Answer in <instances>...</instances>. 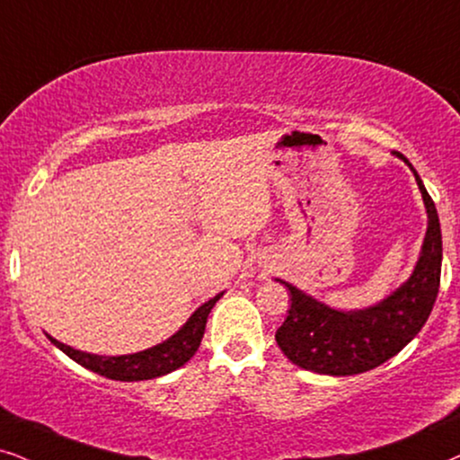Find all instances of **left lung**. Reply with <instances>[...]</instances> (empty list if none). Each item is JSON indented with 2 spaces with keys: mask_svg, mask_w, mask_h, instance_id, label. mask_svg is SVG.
<instances>
[{
  "mask_svg": "<svg viewBox=\"0 0 460 460\" xmlns=\"http://www.w3.org/2000/svg\"><path fill=\"white\" fill-rule=\"evenodd\" d=\"M403 163L414 171L408 160ZM414 177L429 213V228L414 274L395 294L378 306L342 313L281 281L291 294V306L274 338L297 367L327 376L367 372L395 357L427 323L439 291L441 230L433 199L416 171Z\"/></svg>",
  "mask_w": 460,
  "mask_h": 460,
  "instance_id": "left-lung-1",
  "label": "left lung"
}]
</instances>
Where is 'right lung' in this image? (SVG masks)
<instances>
[{
  "label": "right lung",
  "instance_id": "obj_1",
  "mask_svg": "<svg viewBox=\"0 0 460 460\" xmlns=\"http://www.w3.org/2000/svg\"><path fill=\"white\" fill-rule=\"evenodd\" d=\"M219 297H222V294H217L216 297H211V300L202 304L192 317H190L188 323L183 325L175 336L166 340V342L147 350H141V353H135V355L101 357V355L82 353V350L71 349L67 344L58 342L55 338L50 340L55 342V347L61 349L63 353L71 357L75 363H80V366L91 369V372L105 376V378L122 380V383L158 378V376H164L172 372V369L181 367L183 363L190 361V357L199 350L200 340L205 336L207 317L208 313H211V308L216 306Z\"/></svg>",
  "mask_w": 460,
  "mask_h": 460
}]
</instances>
